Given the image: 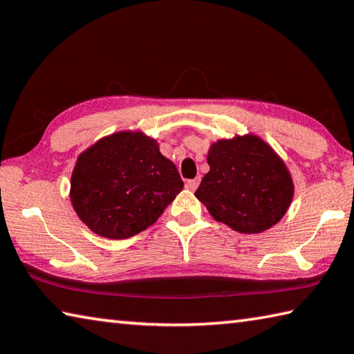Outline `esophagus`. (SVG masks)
<instances>
[{
	"mask_svg": "<svg viewBox=\"0 0 354 354\" xmlns=\"http://www.w3.org/2000/svg\"><path fill=\"white\" fill-rule=\"evenodd\" d=\"M198 183H200V178L197 177V178H191V180H186V183H185V186H186V188H188L189 191H196V189H197V186H198Z\"/></svg>",
	"mask_w": 354,
	"mask_h": 354,
	"instance_id": "34e87169",
	"label": "esophagus"
}]
</instances>
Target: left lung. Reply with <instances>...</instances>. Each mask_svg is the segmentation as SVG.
Returning <instances> with one entry per match:
<instances>
[{"mask_svg": "<svg viewBox=\"0 0 354 354\" xmlns=\"http://www.w3.org/2000/svg\"><path fill=\"white\" fill-rule=\"evenodd\" d=\"M208 165L196 197L218 222L257 234L285 216L295 186L285 163L262 138L218 140L208 152Z\"/></svg>", "mask_w": 354, "mask_h": 354, "instance_id": "8db88e82", "label": "left lung"}]
</instances>
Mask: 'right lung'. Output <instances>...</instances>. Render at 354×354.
I'll return each mask as SVG.
<instances>
[{
    "mask_svg": "<svg viewBox=\"0 0 354 354\" xmlns=\"http://www.w3.org/2000/svg\"><path fill=\"white\" fill-rule=\"evenodd\" d=\"M183 189L176 165L142 132H117L78 157L71 200L78 217L106 239H128L156 223Z\"/></svg>",
    "mask_w": 354,
    "mask_h": 354,
    "instance_id": "1",
    "label": "right lung"
}]
</instances>
